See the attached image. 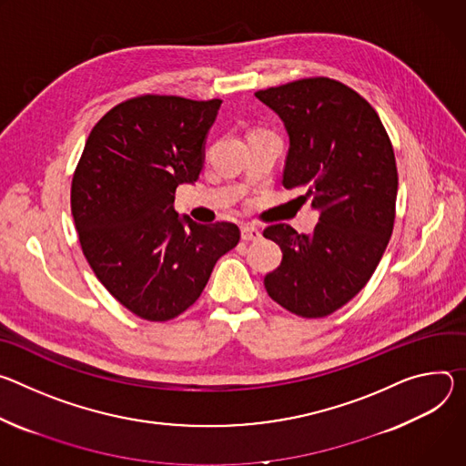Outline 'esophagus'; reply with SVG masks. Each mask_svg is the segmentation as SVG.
<instances>
[{"label": "esophagus", "instance_id": "obj_1", "mask_svg": "<svg viewBox=\"0 0 466 466\" xmlns=\"http://www.w3.org/2000/svg\"><path fill=\"white\" fill-rule=\"evenodd\" d=\"M240 237H242V240H246V242L259 240V238H261V231L255 229L253 226H242V228H240Z\"/></svg>", "mask_w": 466, "mask_h": 466}]
</instances>
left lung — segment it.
Wrapping results in <instances>:
<instances>
[{"instance_id":"1","label":"left lung","mask_w":466,"mask_h":466,"mask_svg":"<svg viewBox=\"0 0 466 466\" xmlns=\"http://www.w3.org/2000/svg\"><path fill=\"white\" fill-rule=\"evenodd\" d=\"M285 124V188L305 190L320 213L311 235L289 224L265 229L281 251L268 296L303 319L346 305L372 278L394 228L398 170L390 138L370 103L329 77L255 92Z\"/></svg>"}]
</instances>
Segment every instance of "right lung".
I'll list each match as a JSON object with an SVG mask.
<instances>
[{
    "label": "right lung",
    "mask_w": 466,
    "mask_h": 466,
    "mask_svg": "<svg viewBox=\"0 0 466 466\" xmlns=\"http://www.w3.org/2000/svg\"><path fill=\"white\" fill-rule=\"evenodd\" d=\"M222 99L146 94L118 103L90 131L72 179V215L90 268L126 309L167 322L199 298L238 244L235 224L203 226L174 209L199 177Z\"/></svg>",
    "instance_id": "right-lung-1"
}]
</instances>
